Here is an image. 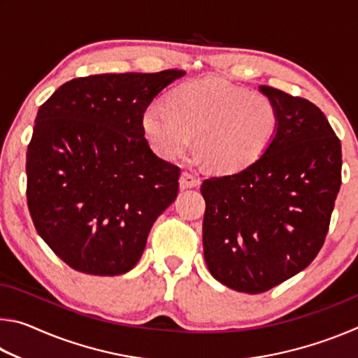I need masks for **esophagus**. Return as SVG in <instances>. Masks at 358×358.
<instances>
[{"mask_svg": "<svg viewBox=\"0 0 358 358\" xmlns=\"http://www.w3.org/2000/svg\"><path fill=\"white\" fill-rule=\"evenodd\" d=\"M201 185V178L196 177L189 172H183L180 177V187L181 189H187V187H197Z\"/></svg>", "mask_w": 358, "mask_h": 358, "instance_id": "34e87169", "label": "esophagus"}]
</instances>
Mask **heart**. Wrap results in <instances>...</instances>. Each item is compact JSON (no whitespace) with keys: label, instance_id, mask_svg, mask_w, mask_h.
Here are the masks:
<instances>
[{"label":"heart","instance_id":"1","mask_svg":"<svg viewBox=\"0 0 358 358\" xmlns=\"http://www.w3.org/2000/svg\"><path fill=\"white\" fill-rule=\"evenodd\" d=\"M166 106H150L142 113L150 147L175 159L196 136L197 153L216 172H237L254 164L280 126V112L270 98L215 77L180 85L167 96Z\"/></svg>","mask_w":358,"mask_h":358}]
</instances>
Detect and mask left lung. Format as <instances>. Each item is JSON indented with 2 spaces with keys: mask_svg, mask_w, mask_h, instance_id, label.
Instances as JSON below:
<instances>
[{
  "mask_svg": "<svg viewBox=\"0 0 358 358\" xmlns=\"http://www.w3.org/2000/svg\"><path fill=\"white\" fill-rule=\"evenodd\" d=\"M280 126L250 167L205 180L203 256L215 280L260 294L306 268L322 248L341 186V142L319 107L260 85Z\"/></svg>",
  "mask_w": 358,
  "mask_h": 358,
  "instance_id": "1",
  "label": "left lung"
}]
</instances>
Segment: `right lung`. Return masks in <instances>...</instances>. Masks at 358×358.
Here are the masks:
<instances>
[{
    "label": "right lung",
    "mask_w": 358,
    "mask_h": 358,
    "mask_svg": "<svg viewBox=\"0 0 358 358\" xmlns=\"http://www.w3.org/2000/svg\"><path fill=\"white\" fill-rule=\"evenodd\" d=\"M181 69L77 77L36 117L27 201L42 240L71 268L129 271L156 217L178 194L180 167L157 157L142 113Z\"/></svg>",
    "instance_id": "obj_1"
}]
</instances>
